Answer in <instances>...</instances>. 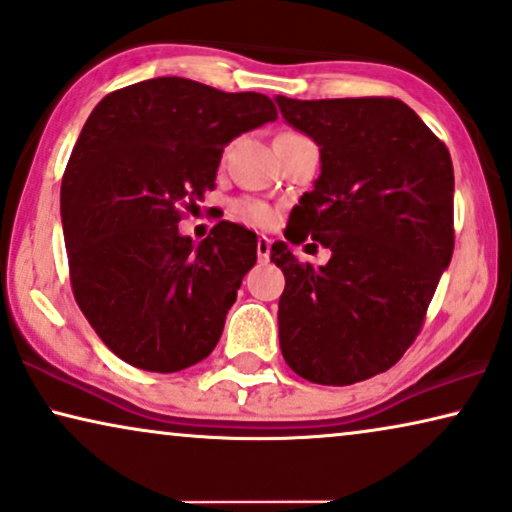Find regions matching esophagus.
<instances>
[{"mask_svg": "<svg viewBox=\"0 0 512 512\" xmlns=\"http://www.w3.org/2000/svg\"><path fill=\"white\" fill-rule=\"evenodd\" d=\"M256 254H258V261H268V258H270V240L265 235L258 237Z\"/></svg>", "mask_w": 512, "mask_h": 512, "instance_id": "34e87169", "label": "esophagus"}]
</instances>
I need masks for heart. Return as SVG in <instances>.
Wrapping results in <instances>:
<instances>
[{"label":"heart","mask_w":512,"mask_h":512,"mask_svg":"<svg viewBox=\"0 0 512 512\" xmlns=\"http://www.w3.org/2000/svg\"><path fill=\"white\" fill-rule=\"evenodd\" d=\"M284 135H293V132H284ZM237 214H242L244 219H249L251 223H258V226H268L275 219V212L265 205V202L258 200H240L235 205Z\"/></svg>","instance_id":"heart-1"}]
</instances>
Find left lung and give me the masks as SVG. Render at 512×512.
Masks as SVG:
<instances>
[{"instance_id": "left-lung-1", "label": "left lung", "mask_w": 512, "mask_h": 512, "mask_svg": "<svg viewBox=\"0 0 512 512\" xmlns=\"http://www.w3.org/2000/svg\"><path fill=\"white\" fill-rule=\"evenodd\" d=\"M286 123L319 146L321 174L289 216L286 240L326 249L321 268L286 242L279 345L293 373L345 387L380 375L422 331L454 251V170L447 146L396 97L291 100Z\"/></svg>"}]
</instances>
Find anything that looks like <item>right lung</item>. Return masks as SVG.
<instances>
[{
    "label": "right lung",
    "instance_id": "add662e5",
    "mask_svg": "<svg viewBox=\"0 0 512 512\" xmlns=\"http://www.w3.org/2000/svg\"><path fill=\"white\" fill-rule=\"evenodd\" d=\"M275 118L268 95L179 76L114 90L88 116L60 214L74 298L118 359L177 373L212 354L258 240L221 221L195 244L177 226L214 188L223 146Z\"/></svg>",
    "mask_w": 512,
    "mask_h": 512
}]
</instances>
